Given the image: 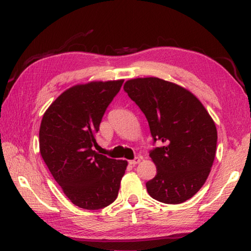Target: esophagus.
I'll use <instances>...</instances> for the list:
<instances>
[{
  "mask_svg": "<svg viewBox=\"0 0 251 251\" xmlns=\"http://www.w3.org/2000/svg\"><path fill=\"white\" fill-rule=\"evenodd\" d=\"M140 161H141V159H140V157H134V159L133 160H131L130 162H129V163L131 164V165H137L138 163H140Z\"/></svg>",
  "mask_w": 251,
  "mask_h": 251,
  "instance_id": "34e87169",
  "label": "esophagus"
}]
</instances>
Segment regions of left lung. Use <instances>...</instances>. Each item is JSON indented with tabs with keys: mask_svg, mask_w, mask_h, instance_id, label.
<instances>
[{
	"mask_svg": "<svg viewBox=\"0 0 251 251\" xmlns=\"http://www.w3.org/2000/svg\"><path fill=\"white\" fill-rule=\"evenodd\" d=\"M123 89L146 116L154 142L164 144L150 152L156 175L147 182L148 193L165 204L190 200L205 184L216 154L212 117L190 90L163 79H130Z\"/></svg>",
	"mask_w": 251,
	"mask_h": 251,
	"instance_id": "8db88e82",
	"label": "left lung"
}]
</instances>
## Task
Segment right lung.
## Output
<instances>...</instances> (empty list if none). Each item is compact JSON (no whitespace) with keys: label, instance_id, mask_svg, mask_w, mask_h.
<instances>
[{"label":"right lung","instance_id":"add662e5","mask_svg":"<svg viewBox=\"0 0 251 251\" xmlns=\"http://www.w3.org/2000/svg\"><path fill=\"white\" fill-rule=\"evenodd\" d=\"M123 79L90 81L65 90L45 111L39 152L55 181L74 205L100 209L116 201L128 166L92 150L105 109Z\"/></svg>","mask_w":251,"mask_h":251}]
</instances>
